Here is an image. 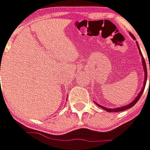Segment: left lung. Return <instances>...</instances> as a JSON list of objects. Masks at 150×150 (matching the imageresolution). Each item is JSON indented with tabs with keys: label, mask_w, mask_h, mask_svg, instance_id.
Returning <instances> with one entry per match:
<instances>
[{
	"label": "left lung",
	"mask_w": 150,
	"mask_h": 150,
	"mask_svg": "<svg viewBox=\"0 0 150 150\" xmlns=\"http://www.w3.org/2000/svg\"><path fill=\"white\" fill-rule=\"evenodd\" d=\"M129 34H130V36L133 38V39H134V40H136V38H134V36L133 34H131V33H129ZM136 43H137V46H138V49H139V54H140V56H141V57H142V64H143V68H144V79L143 88H142L141 91L139 93V94L136 96L135 98L130 103L127 104V105H124V106L119 107V108H106V107L102 106V105H100V104H98V103H95L98 106L100 107L101 108H103V109H104V110H106L107 112H122V111H124V110H126V109H129V108H132V107L134 106L136 103L139 101V99L140 98L142 93H143V92H144V90L145 85H146V82H147V67H146V63H145L144 58L143 57V55H142V52H141V51H140V48H139V47L138 42H137ZM149 70H150V63H149ZM149 85H150V80H149Z\"/></svg>",
	"instance_id": "left-lung-1"
}]
</instances>
